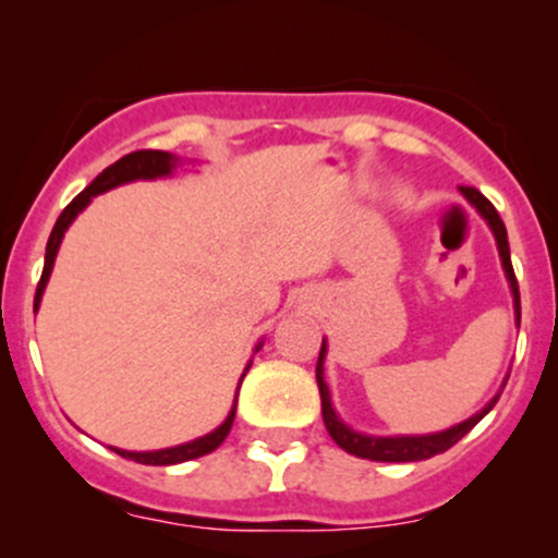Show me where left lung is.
Masks as SVG:
<instances>
[{"label": "left lung", "mask_w": 558, "mask_h": 558, "mask_svg": "<svg viewBox=\"0 0 558 558\" xmlns=\"http://www.w3.org/2000/svg\"><path fill=\"white\" fill-rule=\"evenodd\" d=\"M459 194H462L466 202L475 207V213L483 217L485 222H488L493 239H496L498 257H501L504 275H506V280H509L511 299H514V323H517V328H520V288H517L514 267H511L509 239H506L504 220L498 217L496 207H493L488 198L480 194L477 189H464V185H462V189H459ZM325 356H328V341L323 338V349H319V360H317V388H319V399H323L325 427H328L330 438L336 440V444L341 446L343 451L354 453V457H360V459H369V462H422V459H430V457H435V453H444L453 444H459V440H462L464 435L470 433L472 427H475L477 422L483 420L485 414H488L498 401V393H496L488 403H485L483 409H480V412L472 414L470 420L459 422V425H453V427H446V430H440V433H427V435H369V433H360V430H354L351 425H345V422L338 417L336 409H332L328 383H325ZM506 380H509V377H506ZM506 380H504V386H506Z\"/></svg>", "instance_id": "obj_1"}]
</instances>
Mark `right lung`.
<instances>
[{"label": "right lung", "mask_w": 558, "mask_h": 558, "mask_svg": "<svg viewBox=\"0 0 558 558\" xmlns=\"http://www.w3.org/2000/svg\"><path fill=\"white\" fill-rule=\"evenodd\" d=\"M178 165H181V157L170 155V151H159V149L131 151V155L118 159V162L110 165L107 170H101L99 175H96L94 181L88 183L86 189H83L81 194L75 196L65 209H62V215L57 217V222L52 228V235H49V241H47V254H44V272H41V280H38V288H36L34 312H38V306H41V296H44V291H47L49 275H52L57 252H60V243H62V239H65L68 228L73 226L75 217H78L83 209L92 204V198L105 194V191L118 189V185L133 183V181H157V178H170L172 172H175ZM262 343H265V341H259L257 345H254V354H257V351L262 349ZM248 367H252V362H248L246 369H243L239 388H241L243 377H246V373H248ZM235 401H239V390H235V399H233V407H230L228 417L222 420L213 433L198 435V438L185 440V444H178V446H170V448H157V451H125V448H114V446H110V448L114 453H120V457L131 459V462H138V464L170 466V464L191 462V459L204 457V453H213L215 448L228 438L230 427H233V420H235Z\"/></svg>", "instance_id": "add662e5"}]
</instances>
